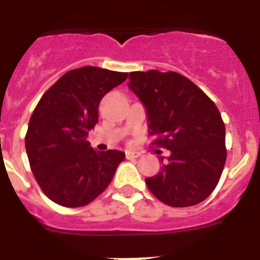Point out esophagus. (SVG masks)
Masks as SVG:
<instances>
[{
    "instance_id": "1",
    "label": "esophagus",
    "mask_w": 260,
    "mask_h": 260,
    "mask_svg": "<svg viewBox=\"0 0 260 260\" xmlns=\"http://www.w3.org/2000/svg\"><path fill=\"white\" fill-rule=\"evenodd\" d=\"M140 152H135V151H126L125 152V156L128 159H135V158H139L140 156Z\"/></svg>"
}]
</instances>
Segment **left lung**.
<instances>
[{"label": "left lung", "instance_id": "8db88e82", "mask_svg": "<svg viewBox=\"0 0 260 260\" xmlns=\"http://www.w3.org/2000/svg\"><path fill=\"white\" fill-rule=\"evenodd\" d=\"M128 86L147 109L154 144L170 150L160 173L146 178L159 201L193 206L217 186L226 160L225 125L214 102L189 78L167 71H132Z\"/></svg>", "mask_w": 260, "mask_h": 260}]
</instances>
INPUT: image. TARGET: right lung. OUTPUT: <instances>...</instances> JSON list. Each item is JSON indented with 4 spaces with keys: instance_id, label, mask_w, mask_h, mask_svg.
I'll return each instance as SVG.
<instances>
[{
    "instance_id": "add662e5",
    "label": "right lung",
    "mask_w": 260,
    "mask_h": 260,
    "mask_svg": "<svg viewBox=\"0 0 260 260\" xmlns=\"http://www.w3.org/2000/svg\"><path fill=\"white\" fill-rule=\"evenodd\" d=\"M126 77L93 66L67 71L35 108L25 135L26 155L40 189L55 204H90L125 158L121 151L95 152L86 139L98 122L102 97Z\"/></svg>"
}]
</instances>
